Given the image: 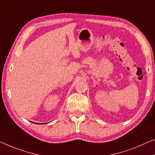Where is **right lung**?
Wrapping results in <instances>:
<instances>
[{"label":"right lung","instance_id":"right-lung-1","mask_svg":"<svg viewBox=\"0 0 155 155\" xmlns=\"http://www.w3.org/2000/svg\"><path fill=\"white\" fill-rule=\"evenodd\" d=\"M42 124H43V123H42Z\"/></svg>","mask_w":155,"mask_h":155}]
</instances>
